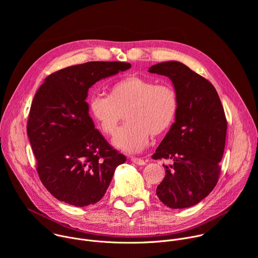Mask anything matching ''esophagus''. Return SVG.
Listing matches in <instances>:
<instances>
[{
  "label": "esophagus",
  "instance_id": "34e87169",
  "mask_svg": "<svg viewBox=\"0 0 258 258\" xmlns=\"http://www.w3.org/2000/svg\"><path fill=\"white\" fill-rule=\"evenodd\" d=\"M131 160L136 163V164H139V165H144L146 162L145 160H143L142 158H138V157H131Z\"/></svg>",
  "mask_w": 258,
  "mask_h": 258
}]
</instances>
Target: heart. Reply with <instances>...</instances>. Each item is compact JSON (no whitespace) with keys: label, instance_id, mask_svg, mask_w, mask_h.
I'll list each match as a JSON object with an SVG mask.
<instances>
[{"label":"heart","instance_id":"obj_1","mask_svg":"<svg viewBox=\"0 0 258 258\" xmlns=\"http://www.w3.org/2000/svg\"><path fill=\"white\" fill-rule=\"evenodd\" d=\"M178 109V97L170 85H157L153 80L128 76L115 82L108 96L93 95L89 110L101 131L112 137L125 117L127 122L114 139L117 148L139 152L150 136H160L172 125Z\"/></svg>","mask_w":258,"mask_h":258}]
</instances>
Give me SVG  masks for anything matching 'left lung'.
Instances as JSON below:
<instances>
[{"mask_svg":"<svg viewBox=\"0 0 258 258\" xmlns=\"http://www.w3.org/2000/svg\"><path fill=\"white\" fill-rule=\"evenodd\" d=\"M149 72L170 79L178 97L175 121L153 159H171L156 195L169 208L199 203L216 186L220 174L228 122L212 84L176 61L162 62Z\"/></svg>","mask_w":258,"mask_h":258,"instance_id":"left-lung-1","label":"left lung"}]
</instances>
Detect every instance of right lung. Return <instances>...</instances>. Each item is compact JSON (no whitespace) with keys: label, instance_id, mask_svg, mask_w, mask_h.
Returning a JSON list of instances; mask_svg holds the SVG:
<instances>
[{"label":"right lung","instance_id":"1","mask_svg":"<svg viewBox=\"0 0 258 258\" xmlns=\"http://www.w3.org/2000/svg\"><path fill=\"white\" fill-rule=\"evenodd\" d=\"M126 62L92 61L46 78L32 100L27 136L45 188L77 207L102 199L126 157L108 144L89 115V89L131 68Z\"/></svg>","mask_w":258,"mask_h":258}]
</instances>
